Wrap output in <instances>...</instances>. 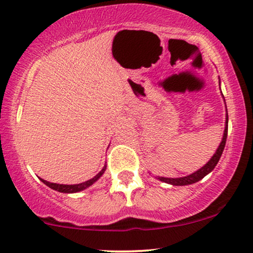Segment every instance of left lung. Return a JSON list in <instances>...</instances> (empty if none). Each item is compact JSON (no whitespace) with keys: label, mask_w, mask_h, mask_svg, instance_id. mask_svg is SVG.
I'll list each match as a JSON object with an SVG mask.
<instances>
[{"label":"left lung","mask_w":253,"mask_h":253,"mask_svg":"<svg viewBox=\"0 0 253 253\" xmlns=\"http://www.w3.org/2000/svg\"><path fill=\"white\" fill-rule=\"evenodd\" d=\"M227 134H228V114H227V120H226V127H224V132H223V138L222 141L220 143V146L217 148L215 154L213 155L212 159L207 162V164L197 170L193 174L185 176V177H179V178H166V177H159V179L165 183H169V184L172 185H188V184H192V183H196L200 181V179L205 177V176L213 170L215 168V166L219 162L221 155H222V152L224 150V145H226V140H227Z\"/></svg>","instance_id":"1"}]
</instances>
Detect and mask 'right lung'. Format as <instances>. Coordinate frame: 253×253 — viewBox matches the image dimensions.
Wrapping results in <instances>:
<instances>
[{
    "instance_id": "obj_1",
    "label": "right lung",
    "mask_w": 253,
    "mask_h": 253,
    "mask_svg": "<svg viewBox=\"0 0 253 253\" xmlns=\"http://www.w3.org/2000/svg\"><path fill=\"white\" fill-rule=\"evenodd\" d=\"M106 170V167H103V169L101 171L99 172L98 175H95L94 177L88 179V181H86L84 183H81V184H74V185H65V184H56V183H50V182H47L44 181V179L40 178L41 181H42L44 184L47 186H49L50 189L53 190H56L58 192H63V193H74V192H78V191H82V190H84L86 188H88V186H91L93 183L98 181V179L101 177V175L105 172Z\"/></svg>"
}]
</instances>
